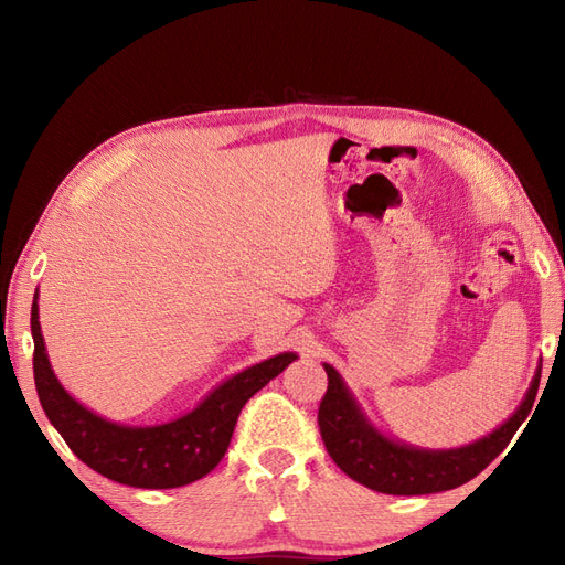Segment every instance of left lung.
<instances>
[{
    "instance_id": "1",
    "label": "left lung",
    "mask_w": 565,
    "mask_h": 565,
    "mask_svg": "<svg viewBox=\"0 0 565 565\" xmlns=\"http://www.w3.org/2000/svg\"><path fill=\"white\" fill-rule=\"evenodd\" d=\"M328 372V391L320 401L318 424L334 465L355 483L384 494H431L471 481L498 457L533 409L542 365L521 405L507 422L469 446L450 450H426L386 436L374 426L341 374L322 363Z\"/></svg>"
}]
</instances>
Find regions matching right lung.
Masks as SVG:
<instances>
[{
  "label": "right lung",
  "mask_w": 565,
  "mask_h": 565,
  "mask_svg": "<svg viewBox=\"0 0 565 565\" xmlns=\"http://www.w3.org/2000/svg\"><path fill=\"white\" fill-rule=\"evenodd\" d=\"M38 299V295L32 299L30 330L35 339L32 367L44 413L84 465L131 488H181L207 476L226 455L245 403L299 358L287 351L233 374L210 391L191 413L172 422L152 426L117 424L84 407L58 382L44 347Z\"/></svg>",
  "instance_id": "1"
}]
</instances>
